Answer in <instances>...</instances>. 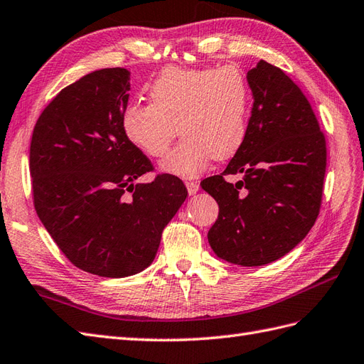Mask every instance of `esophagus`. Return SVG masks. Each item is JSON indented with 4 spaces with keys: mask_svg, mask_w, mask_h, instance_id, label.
<instances>
[{
    "mask_svg": "<svg viewBox=\"0 0 364 364\" xmlns=\"http://www.w3.org/2000/svg\"><path fill=\"white\" fill-rule=\"evenodd\" d=\"M186 188H188L189 195H195L200 189V184L197 181H186Z\"/></svg>",
    "mask_w": 364,
    "mask_h": 364,
    "instance_id": "34e87169",
    "label": "esophagus"
}]
</instances>
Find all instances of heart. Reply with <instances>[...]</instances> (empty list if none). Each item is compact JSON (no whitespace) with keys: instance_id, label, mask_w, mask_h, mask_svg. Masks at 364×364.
<instances>
[{"instance_id":"obj_1","label":"heart","mask_w":364,"mask_h":364,"mask_svg":"<svg viewBox=\"0 0 364 364\" xmlns=\"http://www.w3.org/2000/svg\"><path fill=\"white\" fill-rule=\"evenodd\" d=\"M149 97L151 102H129L121 127L130 144L158 158L169 149L178 126L184 138L160 161L163 173L195 178L213 158L228 160L243 146L250 90L238 68H166L152 81Z\"/></svg>"}]
</instances>
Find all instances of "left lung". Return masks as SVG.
Segmentation results:
<instances>
[{"label": "left lung", "instance_id": "left-lung-1", "mask_svg": "<svg viewBox=\"0 0 364 364\" xmlns=\"http://www.w3.org/2000/svg\"><path fill=\"white\" fill-rule=\"evenodd\" d=\"M254 106L243 146L225 172L201 181L218 203L209 245L221 259L263 266L284 257L318 217L326 139L309 101L286 73L263 60L247 72ZM244 175L235 185L225 174Z\"/></svg>", "mask_w": 364, "mask_h": 364}]
</instances>
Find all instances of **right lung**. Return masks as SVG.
<instances>
[{
	"label": "right lung",
	"instance_id": "add662e5",
	"mask_svg": "<svg viewBox=\"0 0 364 364\" xmlns=\"http://www.w3.org/2000/svg\"><path fill=\"white\" fill-rule=\"evenodd\" d=\"M130 72L101 69L64 87L36 121L31 141L35 210L72 264L123 278L154 262L163 229L188 189L154 171L121 127Z\"/></svg>",
	"mask_w": 364,
	"mask_h": 364
}]
</instances>
